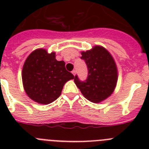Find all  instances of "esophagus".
<instances>
[{"instance_id": "esophagus-1", "label": "esophagus", "mask_w": 149, "mask_h": 149, "mask_svg": "<svg viewBox=\"0 0 149 149\" xmlns=\"http://www.w3.org/2000/svg\"><path fill=\"white\" fill-rule=\"evenodd\" d=\"M72 72V74H73V75L75 76V74H76V71H75V70H73Z\"/></svg>"}]
</instances>
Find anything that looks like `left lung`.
Here are the masks:
<instances>
[{
    "label": "left lung",
    "instance_id": "8db88e82",
    "mask_svg": "<svg viewBox=\"0 0 149 149\" xmlns=\"http://www.w3.org/2000/svg\"><path fill=\"white\" fill-rule=\"evenodd\" d=\"M81 59L88 68V77L84 82L74 77V83L87 100L100 103L110 97L116 86L118 70L113 57L106 48L95 45L81 52Z\"/></svg>",
    "mask_w": 149,
    "mask_h": 149
}]
</instances>
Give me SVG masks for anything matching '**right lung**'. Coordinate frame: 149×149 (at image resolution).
<instances>
[{
	"instance_id": "right-lung-1",
	"label": "right lung",
	"mask_w": 149,
	"mask_h": 149,
	"mask_svg": "<svg viewBox=\"0 0 149 149\" xmlns=\"http://www.w3.org/2000/svg\"><path fill=\"white\" fill-rule=\"evenodd\" d=\"M22 83L30 99L41 104H48L60 97L63 86L74 78L65 69V62L57 61L55 52L38 48L24 63Z\"/></svg>"
}]
</instances>
